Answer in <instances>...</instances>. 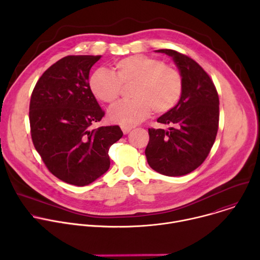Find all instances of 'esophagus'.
<instances>
[{
    "instance_id": "obj_1",
    "label": "esophagus",
    "mask_w": 260,
    "mask_h": 260,
    "mask_svg": "<svg viewBox=\"0 0 260 260\" xmlns=\"http://www.w3.org/2000/svg\"><path fill=\"white\" fill-rule=\"evenodd\" d=\"M132 126H126V125H122L121 126V129H122V132H123V134L124 135H126V134H128L131 131H132Z\"/></svg>"
}]
</instances>
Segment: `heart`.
I'll return each instance as SVG.
<instances>
[{
  "instance_id": "heart-1",
  "label": "heart",
  "mask_w": 260,
  "mask_h": 260,
  "mask_svg": "<svg viewBox=\"0 0 260 260\" xmlns=\"http://www.w3.org/2000/svg\"><path fill=\"white\" fill-rule=\"evenodd\" d=\"M114 76L106 70L95 71L89 79V88L93 95L108 104L117 101L122 85L133 83L129 94L132 100L122 101L111 107L109 119L121 125H135L153 111L162 114L172 110L182 93L180 72L162 60L135 54L119 59L114 64Z\"/></svg>"
}]
</instances>
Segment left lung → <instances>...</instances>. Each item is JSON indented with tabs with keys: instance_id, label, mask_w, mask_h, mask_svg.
<instances>
[{
	"instance_id": "1",
	"label": "left lung",
	"mask_w": 260,
	"mask_h": 260,
	"mask_svg": "<svg viewBox=\"0 0 260 260\" xmlns=\"http://www.w3.org/2000/svg\"><path fill=\"white\" fill-rule=\"evenodd\" d=\"M155 51L173 58L183 86L178 104L157 119L172 126L148 129L145 155L157 173L183 176L199 168L211 151L218 132L219 98L212 79L196 60L172 49Z\"/></svg>"
}]
</instances>
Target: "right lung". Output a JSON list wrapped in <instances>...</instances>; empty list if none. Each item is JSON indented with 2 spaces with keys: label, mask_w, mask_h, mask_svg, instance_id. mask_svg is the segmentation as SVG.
I'll list each match as a JSON object with an SVG mask.
<instances>
[{
  "label": "right lung",
  "mask_w": 260,
  "mask_h": 260,
  "mask_svg": "<svg viewBox=\"0 0 260 260\" xmlns=\"http://www.w3.org/2000/svg\"><path fill=\"white\" fill-rule=\"evenodd\" d=\"M101 55H68L49 67L29 103L31 140L49 172L85 186L110 168L109 149L123 135L118 125L101 126L105 112L89 88L91 67Z\"/></svg>",
  "instance_id": "obj_1"
}]
</instances>
